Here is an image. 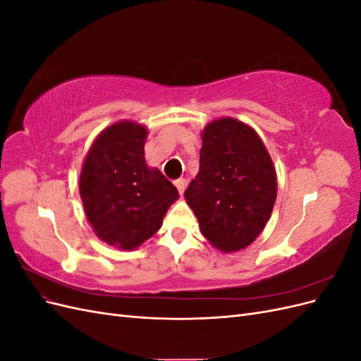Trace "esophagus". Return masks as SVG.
Masks as SVG:
<instances>
[{"instance_id": "34e87169", "label": "esophagus", "mask_w": 361, "mask_h": 361, "mask_svg": "<svg viewBox=\"0 0 361 361\" xmlns=\"http://www.w3.org/2000/svg\"><path fill=\"white\" fill-rule=\"evenodd\" d=\"M174 185H176V188H178L179 194H183L185 187H187V180L180 178V179H176V180H174Z\"/></svg>"}]
</instances>
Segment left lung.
Segmentation results:
<instances>
[{
    "instance_id": "1",
    "label": "left lung",
    "mask_w": 361,
    "mask_h": 361,
    "mask_svg": "<svg viewBox=\"0 0 361 361\" xmlns=\"http://www.w3.org/2000/svg\"><path fill=\"white\" fill-rule=\"evenodd\" d=\"M183 195L215 248L231 253L253 243L277 197L274 164L256 130L233 117L206 125L200 169Z\"/></svg>"
}]
</instances>
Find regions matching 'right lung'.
<instances>
[{
  "mask_svg": "<svg viewBox=\"0 0 361 361\" xmlns=\"http://www.w3.org/2000/svg\"><path fill=\"white\" fill-rule=\"evenodd\" d=\"M146 126L122 120L96 137L80 174V195L97 238L134 250L154 236L179 197L176 187L145 159Z\"/></svg>",
  "mask_w": 361,
  "mask_h": 361,
  "instance_id": "1",
  "label": "right lung"
}]
</instances>
